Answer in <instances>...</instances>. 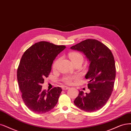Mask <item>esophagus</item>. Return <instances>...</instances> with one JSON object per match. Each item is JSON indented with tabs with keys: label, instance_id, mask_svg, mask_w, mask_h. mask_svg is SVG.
Wrapping results in <instances>:
<instances>
[{
	"label": "esophagus",
	"instance_id": "1",
	"mask_svg": "<svg viewBox=\"0 0 131 131\" xmlns=\"http://www.w3.org/2000/svg\"><path fill=\"white\" fill-rule=\"evenodd\" d=\"M69 88H69V87H67V86H63L62 88V89L63 90H68Z\"/></svg>",
	"mask_w": 131,
	"mask_h": 131
}]
</instances>
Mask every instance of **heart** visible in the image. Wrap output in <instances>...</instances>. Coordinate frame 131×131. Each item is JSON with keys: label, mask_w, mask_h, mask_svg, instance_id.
<instances>
[{"label": "heart", "mask_w": 131, "mask_h": 131, "mask_svg": "<svg viewBox=\"0 0 131 131\" xmlns=\"http://www.w3.org/2000/svg\"><path fill=\"white\" fill-rule=\"evenodd\" d=\"M69 57L70 58L72 62L74 63L75 62L80 61L83 62L84 60V57L80 53L78 52H71L69 53ZM58 60H56L52 65L53 69H56V67L58 64ZM77 79V77L75 76H70V75H66L62 79V81L64 82L65 83L67 84H71L73 83V81Z\"/></svg>", "instance_id": "1"}]
</instances>
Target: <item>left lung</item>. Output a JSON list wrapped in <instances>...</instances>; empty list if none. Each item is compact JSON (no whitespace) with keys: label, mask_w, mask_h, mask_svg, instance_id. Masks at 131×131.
<instances>
[{"label":"left lung","mask_w":131,"mask_h":131,"mask_svg":"<svg viewBox=\"0 0 131 131\" xmlns=\"http://www.w3.org/2000/svg\"><path fill=\"white\" fill-rule=\"evenodd\" d=\"M71 48L83 52L90 62L85 75L90 92L84 94L83 91H79L74 103L85 112H95L107 102L113 90L116 74L113 55L108 47L93 39H88Z\"/></svg>","instance_id":"left-lung-1"}]
</instances>
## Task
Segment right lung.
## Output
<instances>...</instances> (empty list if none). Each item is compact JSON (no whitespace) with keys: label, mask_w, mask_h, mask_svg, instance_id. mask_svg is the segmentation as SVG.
I'll return each mask as SVG.
<instances>
[{"label":"right lung","mask_w":131,"mask_h":131,"mask_svg":"<svg viewBox=\"0 0 131 131\" xmlns=\"http://www.w3.org/2000/svg\"><path fill=\"white\" fill-rule=\"evenodd\" d=\"M65 47L47 41L38 42L26 50L21 58L17 70L19 88L24 103L34 113L47 112L58 103L61 88L46 92L42 91L41 85L49 75L53 60Z\"/></svg>","instance_id":"1"}]
</instances>
